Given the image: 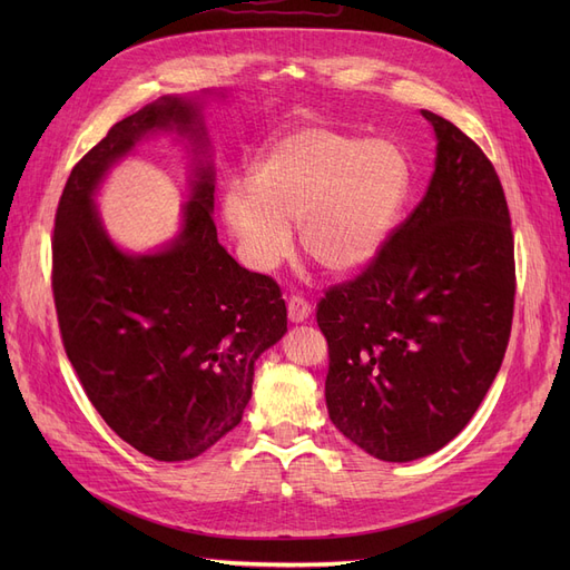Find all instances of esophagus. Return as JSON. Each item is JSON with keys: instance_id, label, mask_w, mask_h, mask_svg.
Segmentation results:
<instances>
[{"instance_id": "34e87169", "label": "esophagus", "mask_w": 570, "mask_h": 570, "mask_svg": "<svg viewBox=\"0 0 570 570\" xmlns=\"http://www.w3.org/2000/svg\"><path fill=\"white\" fill-rule=\"evenodd\" d=\"M308 316H312V304L302 297H289L287 299V318L292 323H304Z\"/></svg>"}]
</instances>
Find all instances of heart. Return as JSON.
Instances as JSON below:
<instances>
[{"mask_svg": "<svg viewBox=\"0 0 570 570\" xmlns=\"http://www.w3.org/2000/svg\"><path fill=\"white\" fill-rule=\"evenodd\" d=\"M409 189V159L392 140L304 128L275 137L254 164L252 185L223 193L220 216L252 271L278 268L295 245L289 226H299L308 256L350 275L383 252Z\"/></svg>", "mask_w": 570, "mask_h": 570, "instance_id": "b5f03b06", "label": "heart"}]
</instances>
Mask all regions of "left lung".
Segmentation results:
<instances>
[{
	"label": "left lung",
	"instance_id": "8db88e82",
	"mask_svg": "<svg viewBox=\"0 0 570 570\" xmlns=\"http://www.w3.org/2000/svg\"><path fill=\"white\" fill-rule=\"evenodd\" d=\"M435 130L423 202L375 262L318 304L327 340V416L381 461H413L452 442L502 366L515 271L502 183L452 120Z\"/></svg>",
	"mask_w": 570,
	"mask_h": 570
}]
</instances>
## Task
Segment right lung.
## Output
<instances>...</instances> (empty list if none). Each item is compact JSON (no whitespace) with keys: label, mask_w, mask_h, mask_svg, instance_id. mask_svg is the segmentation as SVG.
<instances>
[{"label":"right lung","mask_w":570,"mask_h":570,"mask_svg":"<svg viewBox=\"0 0 570 570\" xmlns=\"http://www.w3.org/2000/svg\"><path fill=\"white\" fill-rule=\"evenodd\" d=\"M166 95L118 120L76 164L59 199L51 289L68 361L114 433L157 461H187L243 421L254 364L287 333L281 287L218 245L216 170L204 107ZM174 131L194 157L179 235L164 248L120 250L94 197L140 139Z\"/></svg>","instance_id":"obj_1"}]
</instances>
